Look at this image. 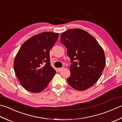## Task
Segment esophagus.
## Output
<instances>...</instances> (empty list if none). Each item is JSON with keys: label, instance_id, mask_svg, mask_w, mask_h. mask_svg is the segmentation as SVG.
<instances>
[{"label": "esophagus", "instance_id": "esophagus-1", "mask_svg": "<svg viewBox=\"0 0 122 122\" xmlns=\"http://www.w3.org/2000/svg\"><path fill=\"white\" fill-rule=\"evenodd\" d=\"M63 67H62V68H58V71H61L62 70H63Z\"/></svg>", "mask_w": 122, "mask_h": 122}]
</instances>
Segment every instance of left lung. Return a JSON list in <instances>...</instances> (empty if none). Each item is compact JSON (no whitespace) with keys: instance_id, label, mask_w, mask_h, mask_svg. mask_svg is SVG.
Listing matches in <instances>:
<instances>
[{"instance_id":"1","label":"left lung","mask_w":122,"mask_h":122,"mask_svg":"<svg viewBox=\"0 0 122 122\" xmlns=\"http://www.w3.org/2000/svg\"><path fill=\"white\" fill-rule=\"evenodd\" d=\"M61 43L66 47L71 64L67 81L72 87L84 91L95 84L105 67L106 59L103 48L94 37L78 28L61 34Z\"/></svg>"}]
</instances>
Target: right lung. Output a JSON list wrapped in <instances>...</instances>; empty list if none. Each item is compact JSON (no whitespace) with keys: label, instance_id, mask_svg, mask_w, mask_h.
Listing matches in <instances>:
<instances>
[{"label":"right lung","instance_id":"1","mask_svg":"<svg viewBox=\"0 0 122 122\" xmlns=\"http://www.w3.org/2000/svg\"><path fill=\"white\" fill-rule=\"evenodd\" d=\"M58 33L43 32L28 39L22 45L14 63L16 75L23 87L33 93L47 87L56 71L51 66L49 51Z\"/></svg>","mask_w":122,"mask_h":122}]
</instances>
